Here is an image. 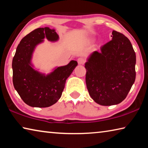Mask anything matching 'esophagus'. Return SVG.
Listing matches in <instances>:
<instances>
[{
	"instance_id": "esophagus-1",
	"label": "esophagus",
	"mask_w": 148,
	"mask_h": 148,
	"mask_svg": "<svg viewBox=\"0 0 148 148\" xmlns=\"http://www.w3.org/2000/svg\"><path fill=\"white\" fill-rule=\"evenodd\" d=\"M85 62H86V61H85V59L84 58L80 57V58L77 59V63H78V64H84L85 63Z\"/></svg>"
}]
</instances>
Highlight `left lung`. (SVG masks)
Instances as JSON below:
<instances>
[{
  "instance_id": "left-lung-1",
  "label": "left lung",
  "mask_w": 148,
  "mask_h": 148,
  "mask_svg": "<svg viewBox=\"0 0 148 148\" xmlns=\"http://www.w3.org/2000/svg\"><path fill=\"white\" fill-rule=\"evenodd\" d=\"M112 40L93 51L85 63L86 82L92 99L102 106L119 104L126 98L136 77V54L129 40L112 32Z\"/></svg>"
}]
</instances>
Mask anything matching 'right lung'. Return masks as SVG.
<instances>
[{
	"label": "right lung",
	"instance_id": "right-lung-1",
	"mask_svg": "<svg viewBox=\"0 0 148 148\" xmlns=\"http://www.w3.org/2000/svg\"><path fill=\"white\" fill-rule=\"evenodd\" d=\"M45 38L51 42L59 39L53 29H35L21 40L12 60L14 88L25 103L32 107L46 108L56 104L61 98L66 79L77 65L72 60L47 74L34 69L32 62L34 49Z\"/></svg>",
	"mask_w": 148,
	"mask_h": 148
}]
</instances>
